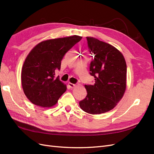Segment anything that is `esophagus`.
Wrapping results in <instances>:
<instances>
[{
	"label": "esophagus",
	"mask_w": 154,
	"mask_h": 154,
	"mask_svg": "<svg viewBox=\"0 0 154 154\" xmlns=\"http://www.w3.org/2000/svg\"><path fill=\"white\" fill-rule=\"evenodd\" d=\"M68 84H69V86L71 87V88H74L76 86V85H75V84H73V83H68Z\"/></svg>",
	"instance_id": "34e87169"
}]
</instances>
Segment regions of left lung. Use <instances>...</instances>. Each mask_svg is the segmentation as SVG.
<instances>
[{
    "label": "left lung",
    "mask_w": 154,
    "mask_h": 154,
    "mask_svg": "<svg viewBox=\"0 0 154 154\" xmlns=\"http://www.w3.org/2000/svg\"><path fill=\"white\" fill-rule=\"evenodd\" d=\"M87 40L94 57L90 74L95 83L85 85L87 94L80 101V106L88 114H100L113 109L123 97L127 87V64L122 53L114 46L94 37Z\"/></svg>",
    "instance_id": "obj_1"
}]
</instances>
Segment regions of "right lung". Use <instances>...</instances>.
<instances>
[{
    "label": "right lung",
    "instance_id": "1",
    "mask_svg": "<svg viewBox=\"0 0 154 154\" xmlns=\"http://www.w3.org/2000/svg\"><path fill=\"white\" fill-rule=\"evenodd\" d=\"M82 38L74 35L41 42L33 48L23 65L21 80L23 91L32 103L51 107L66 91L67 87L55 72L61 67L65 54Z\"/></svg>",
    "mask_w": 154,
    "mask_h": 154
}]
</instances>
